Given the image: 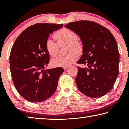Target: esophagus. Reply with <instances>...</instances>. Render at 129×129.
I'll use <instances>...</instances> for the list:
<instances>
[{
    "label": "esophagus",
    "instance_id": "obj_1",
    "mask_svg": "<svg viewBox=\"0 0 129 129\" xmlns=\"http://www.w3.org/2000/svg\"><path fill=\"white\" fill-rule=\"evenodd\" d=\"M68 68V67H65L63 68H64V70H66V69H67Z\"/></svg>",
    "mask_w": 129,
    "mask_h": 129
}]
</instances>
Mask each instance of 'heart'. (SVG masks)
<instances>
[{"label": "heart", "mask_w": 129, "mask_h": 129, "mask_svg": "<svg viewBox=\"0 0 129 129\" xmlns=\"http://www.w3.org/2000/svg\"><path fill=\"white\" fill-rule=\"evenodd\" d=\"M57 42L52 39H47L45 42V48L50 56L55 57L58 53L60 47L67 45V53L65 56H58L52 59L51 65L53 67H68L77 59L78 54L82 53L84 46L80 41L77 40V35L68 28H62L53 35Z\"/></svg>", "instance_id": "1"}]
</instances>
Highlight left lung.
<instances>
[{
	"instance_id": "8db88e82",
	"label": "left lung",
	"mask_w": 129,
	"mask_h": 129,
	"mask_svg": "<svg viewBox=\"0 0 129 129\" xmlns=\"http://www.w3.org/2000/svg\"><path fill=\"white\" fill-rule=\"evenodd\" d=\"M81 39L84 49L77 66L76 83L89 97H102L113 88L119 73V53L115 38L106 28L92 21L80 20L65 26Z\"/></svg>"
}]
</instances>
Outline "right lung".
<instances>
[{
  "label": "right lung",
  "mask_w": 129,
  "mask_h": 129,
  "mask_svg": "<svg viewBox=\"0 0 129 129\" xmlns=\"http://www.w3.org/2000/svg\"><path fill=\"white\" fill-rule=\"evenodd\" d=\"M62 26L37 23L26 28L14 43L10 54L12 79L17 92L28 101H44L56 90L64 69L44 70L50 60L45 42L50 34Z\"/></svg>",
  "instance_id": "right-lung-1"
}]
</instances>
